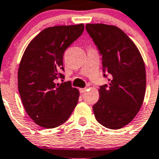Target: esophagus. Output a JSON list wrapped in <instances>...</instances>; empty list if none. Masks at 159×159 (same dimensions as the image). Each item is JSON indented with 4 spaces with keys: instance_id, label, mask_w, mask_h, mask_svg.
Returning a JSON list of instances; mask_svg holds the SVG:
<instances>
[{
    "instance_id": "esophagus-1",
    "label": "esophagus",
    "mask_w": 159,
    "mask_h": 159,
    "mask_svg": "<svg viewBox=\"0 0 159 159\" xmlns=\"http://www.w3.org/2000/svg\"><path fill=\"white\" fill-rule=\"evenodd\" d=\"M79 91H80V93H84L87 91V89H80Z\"/></svg>"
}]
</instances>
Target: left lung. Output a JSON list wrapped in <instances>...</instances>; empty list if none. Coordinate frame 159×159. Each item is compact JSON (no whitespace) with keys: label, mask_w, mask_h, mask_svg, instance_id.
Masks as SVG:
<instances>
[{"label":"left lung","mask_w":159,"mask_h":159,"mask_svg":"<svg viewBox=\"0 0 159 159\" xmlns=\"http://www.w3.org/2000/svg\"><path fill=\"white\" fill-rule=\"evenodd\" d=\"M101 56L103 76L99 99L93 106L98 123L109 129L129 124L142 107L146 92L145 65L135 43L116 26L86 24Z\"/></svg>","instance_id":"8db88e82"}]
</instances>
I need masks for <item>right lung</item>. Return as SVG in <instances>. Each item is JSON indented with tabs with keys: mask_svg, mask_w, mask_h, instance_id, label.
<instances>
[{
	"mask_svg": "<svg viewBox=\"0 0 159 159\" xmlns=\"http://www.w3.org/2000/svg\"><path fill=\"white\" fill-rule=\"evenodd\" d=\"M84 25L43 29L29 43L20 62L18 91L26 112L41 127L55 128L67 120L78 102L79 91L64 78L63 54L83 34Z\"/></svg>",
	"mask_w": 159,
	"mask_h": 159,
	"instance_id": "right-lung-1",
	"label": "right lung"
}]
</instances>
